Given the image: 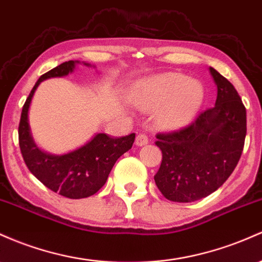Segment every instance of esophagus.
<instances>
[{
  "label": "esophagus",
  "instance_id": "1",
  "mask_svg": "<svg viewBox=\"0 0 262 262\" xmlns=\"http://www.w3.org/2000/svg\"><path fill=\"white\" fill-rule=\"evenodd\" d=\"M149 143V138L146 136L145 133H139L136 138V144L138 146H143V145H146Z\"/></svg>",
  "mask_w": 262,
  "mask_h": 262
}]
</instances>
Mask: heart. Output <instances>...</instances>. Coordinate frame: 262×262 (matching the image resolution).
I'll list each match as a JSON object with an SVG mask.
<instances>
[{"label": "heart", "mask_w": 262, "mask_h": 262, "mask_svg": "<svg viewBox=\"0 0 262 262\" xmlns=\"http://www.w3.org/2000/svg\"><path fill=\"white\" fill-rule=\"evenodd\" d=\"M133 100L143 112H157L158 125L178 129L194 119L203 104L204 88L196 79L168 72L143 79Z\"/></svg>", "instance_id": "obj_1"}]
</instances>
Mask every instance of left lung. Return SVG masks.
I'll use <instances>...</instances> for the list:
<instances>
[{"label":"left lung","mask_w":262,"mask_h":262,"mask_svg":"<svg viewBox=\"0 0 262 262\" xmlns=\"http://www.w3.org/2000/svg\"><path fill=\"white\" fill-rule=\"evenodd\" d=\"M209 71L217 88L214 107L182 130L157 136L163 160L154 180L170 201L191 203L217 190L243 153L246 109L234 85L212 67Z\"/></svg>","instance_id":"left-lung-1"}]
</instances>
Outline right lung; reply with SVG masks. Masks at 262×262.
<instances>
[{"label":"right lung","instance_id":"right-lung-1","mask_svg":"<svg viewBox=\"0 0 262 262\" xmlns=\"http://www.w3.org/2000/svg\"><path fill=\"white\" fill-rule=\"evenodd\" d=\"M79 61H68L39 77L26 100L18 126L22 157L32 173L43 185L70 199H82L96 194L104 185L114 164L133 145L136 134L111 138L97 133L85 144L66 154H51L42 150L34 142L28 113L38 85L43 80L73 73ZM84 66H91L84 63Z\"/></svg>","mask_w":262,"mask_h":262}]
</instances>
